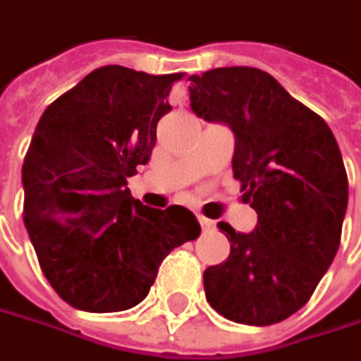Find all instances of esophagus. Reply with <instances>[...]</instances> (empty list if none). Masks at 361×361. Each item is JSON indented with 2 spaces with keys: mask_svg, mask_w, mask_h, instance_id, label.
<instances>
[{
  "mask_svg": "<svg viewBox=\"0 0 361 361\" xmlns=\"http://www.w3.org/2000/svg\"><path fill=\"white\" fill-rule=\"evenodd\" d=\"M198 222H200V226H202V231H212L214 228V222L207 216H202V214H198Z\"/></svg>",
  "mask_w": 361,
  "mask_h": 361,
  "instance_id": "obj_1",
  "label": "esophagus"
}]
</instances>
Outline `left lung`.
<instances>
[{
    "instance_id": "obj_1",
    "label": "left lung",
    "mask_w": 361,
    "mask_h": 361,
    "mask_svg": "<svg viewBox=\"0 0 361 361\" xmlns=\"http://www.w3.org/2000/svg\"><path fill=\"white\" fill-rule=\"evenodd\" d=\"M190 107L234 133V178L258 214L250 234L219 222L226 262L204 270L220 316L270 326L298 312L332 264L348 207L342 152L326 121L254 67L190 77Z\"/></svg>"
}]
</instances>
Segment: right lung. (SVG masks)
Here are the masks:
<instances>
[{
  "label": "right lung",
  "mask_w": 361,
  "mask_h": 361,
  "mask_svg": "<svg viewBox=\"0 0 361 361\" xmlns=\"http://www.w3.org/2000/svg\"><path fill=\"white\" fill-rule=\"evenodd\" d=\"M183 77L99 67L37 123L21 169L23 222L41 272L77 310L137 306L171 250L200 234L188 209H149L127 188Z\"/></svg>",
  "instance_id": "add662e5"
}]
</instances>
